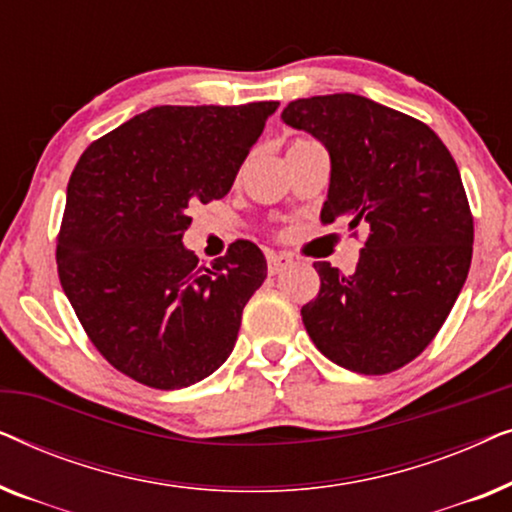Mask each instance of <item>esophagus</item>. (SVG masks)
I'll use <instances>...</instances> for the list:
<instances>
[{
    "instance_id": "34e87169",
    "label": "esophagus",
    "mask_w": 512,
    "mask_h": 512,
    "mask_svg": "<svg viewBox=\"0 0 512 512\" xmlns=\"http://www.w3.org/2000/svg\"><path fill=\"white\" fill-rule=\"evenodd\" d=\"M291 263H293L291 256H286V254H268V272H270V275H279V272L289 268Z\"/></svg>"
}]
</instances>
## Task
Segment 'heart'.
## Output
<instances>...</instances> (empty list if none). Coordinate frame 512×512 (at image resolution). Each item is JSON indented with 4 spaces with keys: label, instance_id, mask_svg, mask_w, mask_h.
I'll list each match as a JSON object with an SVG mask.
<instances>
[{
    "label": "heart",
    "instance_id": "obj_1",
    "mask_svg": "<svg viewBox=\"0 0 512 512\" xmlns=\"http://www.w3.org/2000/svg\"><path fill=\"white\" fill-rule=\"evenodd\" d=\"M305 142H307V139H296V142L291 144V149H293V146H300V144H305Z\"/></svg>",
    "mask_w": 512,
    "mask_h": 512
}]
</instances>
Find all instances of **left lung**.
<instances>
[{"label": "left lung", "instance_id": "obj_1", "mask_svg": "<svg viewBox=\"0 0 512 512\" xmlns=\"http://www.w3.org/2000/svg\"><path fill=\"white\" fill-rule=\"evenodd\" d=\"M282 121L331 156L321 223L368 230L356 270L317 261L303 324L326 359L384 375L419 356L468 277L473 216L452 153L429 125L354 93L286 104Z\"/></svg>", "mask_w": 512, "mask_h": 512}]
</instances>
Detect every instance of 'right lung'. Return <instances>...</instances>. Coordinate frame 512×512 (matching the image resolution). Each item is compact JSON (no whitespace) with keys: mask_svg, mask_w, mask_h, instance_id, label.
Returning <instances> with one entry per match:
<instances>
[{"mask_svg":"<svg viewBox=\"0 0 512 512\" xmlns=\"http://www.w3.org/2000/svg\"><path fill=\"white\" fill-rule=\"evenodd\" d=\"M279 102L153 107L83 151L67 184L58 275L83 331L116 370L153 389L205 380L233 352L268 277L237 240L200 265L181 237L191 207L230 191Z\"/></svg>","mask_w":512,"mask_h":512,"instance_id":"add662e5","label":"right lung"}]
</instances>
